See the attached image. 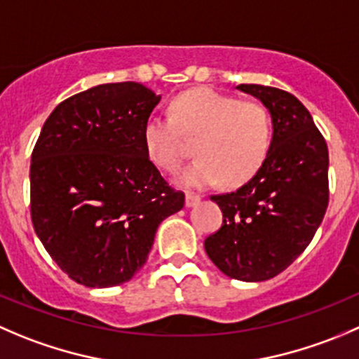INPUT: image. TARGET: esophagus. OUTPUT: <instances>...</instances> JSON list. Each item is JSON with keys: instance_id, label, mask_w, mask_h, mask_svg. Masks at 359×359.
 <instances>
[{"instance_id": "1", "label": "esophagus", "mask_w": 359, "mask_h": 359, "mask_svg": "<svg viewBox=\"0 0 359 359\" xmlns=\"http://www.w3.org/2000/svg\"><path fill=\"white\" fill-rule=\"evenodd\" d=\"M201 198L198 196V194H193V193H187L186 194V207L191 208V207H196L198 203H200Z\"/></svg>"}]
</instances>
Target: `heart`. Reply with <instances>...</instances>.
Returning a JSON list of instances; mask_svg holds the SVG:
<instances>
[{"instance_id":"heart-1","label":"heart","mask_w":359,"mask_h":359,"mask_svg":"<svg viewBox=\"0 0 359 359\" xmlns=\"http://www.w3.org/2000/svg\"><path fill=\"white\" fill-rule=\"evenodd\" d=\"M172 116L152 114L144 128L149 159L165 172H175L187 154L186 140H196L198 156L177 177V184L205 189L226 180H249L272 145V121L263 105L200 87L173 102Z\"/></svg>"}]
</instances>
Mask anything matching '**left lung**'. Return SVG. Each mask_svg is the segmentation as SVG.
<instances>
[{
    "mask_svg": "<svg viewBox=\"0 0 359 359\" xmlns=\"http://www.w3.org/2000/svg\"><path fill=\"white\" fill-rule=\"evenodd\" d=\"M272 119V145L256 175L235 193L212 196L222 226L205 250L224 276L245 283L286 270L311 243L328 207V147L311 112L277 87L240 83Z\"/></svg>",
    "mask_w": 359,
    "mask_h": 359,
    "instance_id": "8db88e82",
    "label": "left lung"
}]
</instances>
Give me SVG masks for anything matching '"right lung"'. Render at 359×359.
<instances>
[{"instance_id": "1", "label": "right lung", "mask_w": 359, "mask_h": 359, "mask_svg": "<svg viewBox=\"0 0 359 359\" xmlns=\"http://www.w3.org/2000/svg\"><path fill=\"white\" fill-rule=\"evenodd\" d=\"M161 95L138 82L102 83L65 100L31 156V219L52 259L87 287L128 283L158 226L182 210L144 144Z\"/></svg>"}]
</instances>
